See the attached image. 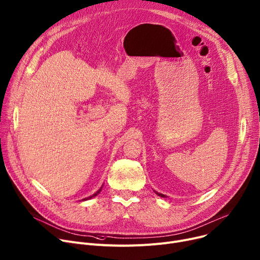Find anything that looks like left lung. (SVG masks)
<instances>
[{"label":"left lung","instance_id":"8db88e82","mask_svg":"<svg viewBox=\"0 0 260 260\" xmlns=\"http://www.w3.org/2000/svg\"><path fill=\"white\" fill-rule=\"evenodd\" d=\"M155 192V194H157L158 196H160V197H167L166 195H164V194H160V193H158V192H156V191H154Z\"/></svg>","mask_w":260,"mask_h":260}]
</instances>
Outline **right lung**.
Instances as JSON below:
<instances>
[{"mask_svg":"<svg viewBox=\"0 0 260 260\" xmlns=\"http://www.w3.org/2000/svg\"><path fill=\"white\" fill-rule=\"evenodd\" d=\"M103 187H104V185L100 188V190L96 192V193H94L93 195H91V196H89V197H86V198H84V200H82V201H87V200H91V198H92V197H95L98 194H100V192L102 191V189H103Z\"/></svg>","mask_w":260,"mask_h":260,"instance_id":"add662e5","label":"right lung"}]
</instances>
